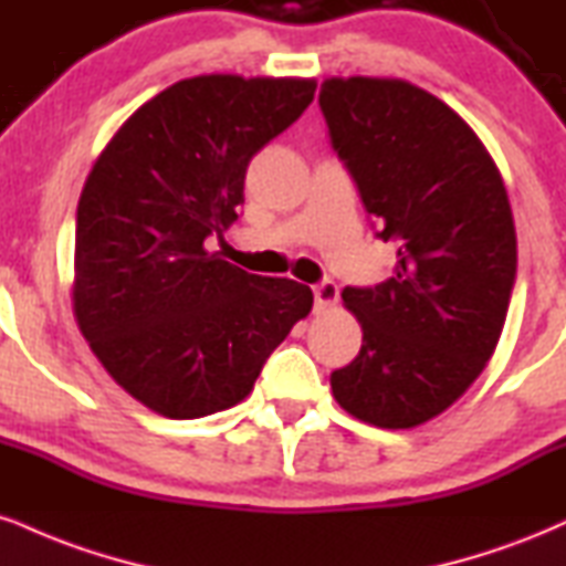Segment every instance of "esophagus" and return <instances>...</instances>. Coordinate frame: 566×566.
Returning <instances> with one entry per match:
<instances>
[{
  "mask_svg": "<svg viewBox=\"0 0 566 566\" xmlns=\"http://www.w3.org/2000/svg\"><path fill=\"white\" fill-rule=\"evenodd\" d=\"M313 297H316V308H332L339 297L337 284L332 282V279H324V282H318L316 287H313Z\"/></svg>",
  "mask_w": 566,
  "mask_h": 566,
  "instance_id": "34e87169",
  "label": "esophagus"
}]
</instances>
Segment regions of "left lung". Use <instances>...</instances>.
<instances>
[{
	"instance_id": "obj_1",
	"label": "left lung",
	"mask_w": 566,
	"mask_h": 566,
	"mask_svg": "<svg viewBox=\"0 0 566 566\" xmlns=\"http://www.w3.org/2000/svg\"><path fill=\"white\" fill-rule=\"evenodd\" d=\"M318 105L377 237L398 248L390 279L345 287L364 343L332 395L350 417L411 430L453 406L499 345L516 279L506 187L480 136L403 78H326Z\"/></svg>"
}]
</instances>
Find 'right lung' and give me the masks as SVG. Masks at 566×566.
I'll return each mask as SVG.
<instances>
[{
  "mask_svg": "<svg viewBox=\"0 0 566 566\" xmlns=\"http://www.w3.org/2000/svg\"><path fill=\"white\" fill-rule=\"evenodd\" d=\"M313 92V78L176 81L115 132L86 176L73 313L105 371L160 417L240 403L311 313V287L248 274L206 240L237 221L248 163Z\"/></svg>",
  "mask_w": 566,
  "mask_h": 566,
  "instance_id": "right-lung-1",
  "label": "right lung"
}]
</instances>
